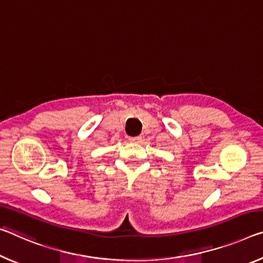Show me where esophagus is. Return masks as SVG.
Masks as SVG:
<instances>
[{
    "label": "esophagus",
    "mask_w": 263,
    "mask_h": 263,
    "mask_svg": "<svg viewBox=\"0 0 263 263\" xmlns=\"http://www.w3.org/2000/svg\"><path fill=\"white\" fill-rule=\"evenodd\" d=\"M141 137L140 136H138V137H130V138H128V140L130 141H132V143H139V141H141Z\"/></svg>",
    "instance_id": "obj_1"
}]
</instances>
